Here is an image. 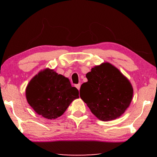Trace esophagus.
Returning <instances> with one entry per match:
<instances>
[{
	"label": "esophagus",
	"instance_id": "34e87169",
	"mask_svg": "<svg viewBox=\"0 0 157 157\" xmlns=\"http://www.w3.org/2000/svg\"><path fill=\"white\" fill-rule=\"evenodd\" d=\"M80 86H81L80 83H79V84H75V87H76V88L78 89V90H79V89H80Z\"/></svg>",
	"mask_w": 157,
	"mask_h": 157
}]
</instances>
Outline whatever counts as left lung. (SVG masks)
<instances>
[{"instance_id": "8db88e82", "label": "left lung", "mask_w": 157, "mask_h": 157, "mask_svg": "<svg viewBox=\"0 0 157 157\" xmlns=\"http://www.w3.org/2000/svg\"><path fill=\"white\" fill-rule=\"evenodd\" d=\"M86 77L88 82L82 84L79 95L91 112L103 121L120 117L132 100L128 79L109 63L95 66Z\"/></svg>"}]
</instances>
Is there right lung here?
I'll return each instance as SVG.
<instances>
[{"label":"right lung","mask_w":157,"mask_h":157,"mask_svg":"<svg viewBox=\"0 0 157 157\" xmlns=\"http://www.w3.org/2000/svg\"><path fill=\"white\" fill-rule=\"evenodd\" d=\"M79 91L68 78L53 70L46 69L32 79L26 88V98L36 112L48 119L59 117Z\"/></svg>","instance_id":"add662e5"}]
</instances>
